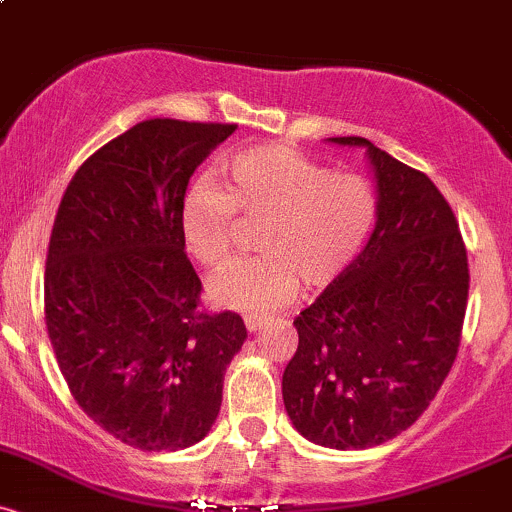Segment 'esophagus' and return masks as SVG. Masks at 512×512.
Returning <instances> with one entry per match:
<instances>
[{"label":"esophagus","instance_id":"obj_1","mask_svg":"<svg viewBox=\"0 0 512 512\" xmlns=\"http://www.w3.org/2000/svg\"><path fill=\"white\" fill-rule=\"evenodd\" d=\"M262 325H264L262 317H255V315H248V317H245V327H248V332H257V330H260Z\"/></svg>","mask_w":512,"mask_h":512}]
</instances>
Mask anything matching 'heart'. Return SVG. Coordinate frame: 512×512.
I'll return each instance as SVG.
<instances>
[{
  "instance_id": "1",
  "label": "heart",
  "mask_w": 512,
  "mask_h": 512,
  "mask_svg": "<svg viewBox=\"0 0 512 512\" xmlns=\"http://www.w3.org/2000/svg\"><path fill=\"white\" fill-rule=\"evenodd\" d=\"M226 187L199 178L180 204V233L187 255L221 269L233 252L236 211L264 219L260 257L233 264L209 284L219 308L264 315L296 298L301 281L325 289L366 248L378 195L356 173H332L291 146L269 144L240 151L223 163Z\"/></svg>"
}]
</instances>
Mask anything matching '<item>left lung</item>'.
Returning a JSON list of instances; mask_svg holds the SVG:
<instances>
[{"label": "left lung", "mask_w": 512, "mask_h": 512, "mask_svg": "<svg viewBox=\"0 0 512 512\" xmlns=\"http://www.w3.org/2000/svg\"><path fill=\"white\" fill-rule=\"evenodd\" d=\"M378 221L366 248L293 320L298 349L281 378L291 424L310 443L366 450L424 414L460 346L469 293L462 233L428 175L363 137Z\"/></svg>", "instance_id": "left-lung-1"}]
</instances>
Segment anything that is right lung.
<instances>
[{
  "label": "right lung",
  "mask_w": 512,
  "mask_h": 512,
  "mask_svg": "<svg viewBox=\"0 0 512 512\" xmlns=\"http://www.w3.org/2000/svg\"><path fill=\"white\" fill-rule=\"evenodd\" d=\"M236 125L144 120L74 173L45 262V325L76 404L146 452L202 440L248 330L197 308L180 204L199 163Z\"/></svg>",
  "instance_id": "right-lung-1"
}]
</instances>
